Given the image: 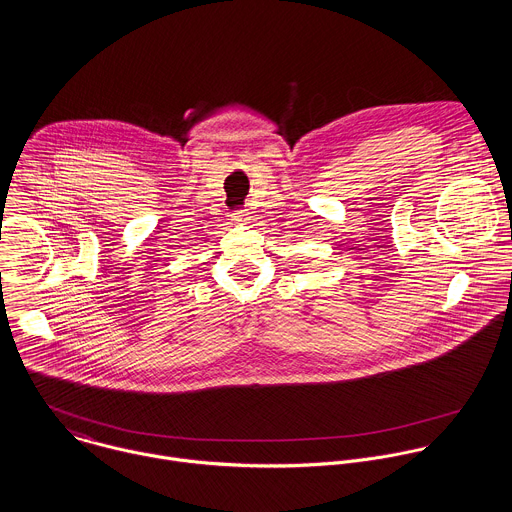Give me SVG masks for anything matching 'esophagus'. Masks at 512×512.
Wrapping results in <instances>:
<instances>
[{
  "mask_svg": "<svg viewBox=\"0 0 512 512\" xmlns=\"http://www.w3.org/2000/svg\"><path fill=\"white\" fill-rule=\"evenodd\" d=\"M233 219H235L237 223H245V221H249V213H247V209H237V211H233Z\"/></svg>",
  "mask_w": 512,
  "mask_h": 512,
  "instance_id": "1",
  "label": "esophagus"
}]
</instances>
